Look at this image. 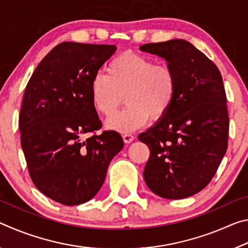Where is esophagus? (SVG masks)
<instances>
[{"instance_id": "obj_1", "label": "esophagus", "mask_w": 248, "mask_h": 248, "mask_svg": "<svg viewBox=\"0 0 248 248\" xmlns=\"http://www.w3.org/2000/svg\"><path fill=\"white\" fill-rule=\"evenodd\" d=\"M123 139L124 141V143H130V142H132L134 140V137L130 133H124L123 134Z\"/></svg>"}]
</instances>
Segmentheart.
Instances as JSON below:
<instances>
[{
    "label": "heart",
    "instance_id": "heart-1",
    "mask_svg": "<svg viewBox=\"0 0 248 248\" xmlns=\"http://www.w3.org/2000/svg\"><path fill=\"white\" fill-rule=\"evenodd\" d=\"M108 74L92 79L95 108L105 116L117 110L125 97L127 106L109 118L110 129L127 133L141 128L151 118L161 119L170 110L177 93V77L171 66L156 64L144 54L125 51L112 59Z\"/></svg>",
    "mask_w": 248,
    "mask_h": 248
}]
</instances>
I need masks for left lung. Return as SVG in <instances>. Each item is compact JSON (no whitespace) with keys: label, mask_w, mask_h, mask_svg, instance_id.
Returning <instances> with one entry per match:
<instances>
[{"label":"left lung","mask_w":248,"mask_h":248,"mask_svg":"<svg viewBox=\"0 0 248 248\" xmlns=\"http://www.w3.org/2000/svg\"><path fill=\"white\" fill-rule=\"evenodd\" d=\"M140 50L164 59L177 77L170 110L138 137L150 149L145 184L162 198H188L210 183L228 149L223 79L217 65L184 39L145 44Z\"/></svg>","instance_id":"1"}]
</instances>
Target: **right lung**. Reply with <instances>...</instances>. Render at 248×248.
<instances>
[{
  "instance_id": "1",
  "label": "right lung",
  "mask_w": 248,
  "mask_h": 248,
  "mask_svg": "<svg viewBox=\"0 0 248 248\" xmlns=\"http://www.w3.org/2000/svg\"><path fill=\"white\" fill-rule=\"evenodd\" d=\"M115 45L62 43L33 71L19 114L22 149L32 183L64 205L91 200L102 188L109 163L124 148L116 131H97L102 123L91 83Z\"/></svg>"
}]
</instances>
